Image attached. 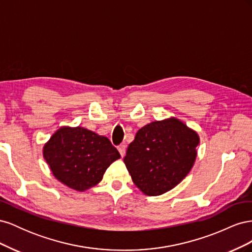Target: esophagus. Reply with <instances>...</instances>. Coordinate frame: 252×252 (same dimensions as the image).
<instances>
[{
  "label": "esophagus",
  "instance_id": "esophagus-1",
  "mask_svg": "<svg viewBox=\"0 0 252 252\" xmlns=\"http://www.w3.org/2000/svg\"><path fill=\"white\" fill-rule=\"evenodd\" d=\"M118 150H119V152H120V155H121L122 157H124L125 154H126V145H124V144L120 145V146L118 147Z\"/></svg>",
  "mask_w": 252,
  "mask_h": 252
}]
</instances>
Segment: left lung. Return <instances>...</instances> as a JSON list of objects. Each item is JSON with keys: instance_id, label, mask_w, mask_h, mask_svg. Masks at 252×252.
Listing matches in <instances>:
<instances>
[{"instance_id": "8db88e82", "label": "left lung", "mask_w": 252, "mask_h": 252, "mask_svg": "<svg viewBox=\"0 0 252 252\" xmlns=\"http://www.w3.org/2000/svg\"><path fill=\"white\" fill-rule=\"evenodd\" d=\"M199 143V134L181 120L155 121L136 132L124 163L144 194L161 195L180 184L191 170Z\"/></svg>"}]
</instances>
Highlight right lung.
<instances>
[{
	"label": "right lung",
	"mask_w": 252,
	"mask_h": 252,
	"mask_svg": "<svg viewBox=\"0 0 252 252\" xmlns=\"http://www.w3.org/2000/svg\"><path fill=\"white\" fill-rule=\"evenodd\" d=\"M43 157L55 178L78 191L98 184L110 164L121 158L106 136L80 126L58 129L44 145Z\"/></svg>",
	"instance_id": "1"
}]
</instances>
